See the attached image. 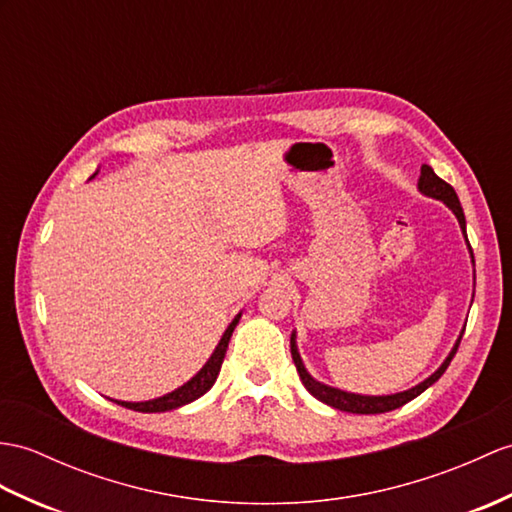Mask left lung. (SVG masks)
<instances>
[{"instance_id":"left-lung-1","label":"left lung","mask_w":512,"mask_h":512,"mask_svg":"<svg viewBox=\"0 0 512 512\" xmlns=\"http://www.w3.org/2000/svg\"><path fill=\"white\" fill-rule=\"evenodd\" d=\"M419 189H421V192H423L425 196H432V198H436V200H443L445 205L456 213V218H458V222H460V229H462V233H465V237H467L465 213H462L460 200H458V196H456V192H454V187H451L449 183H445L441 176H436L434 170L430 168V165H423V168H421ZM469 251H471V246H469ZM471 257H473V253H471ZM462 334H465V331H462ZM462 334H460V338H458V342H456V347L451 349V353L447 355V360L441 364V368H438V371H436L434 375L427 377L425 382H421L419 386H414V388H410V390H403V392H397V395H386V397L353 395V392H344V390H338V388H331V386H325V384L316 382V379L305 371L301 355H299V351H296V340H294L296 336H294V334H292V338H290V353H292V360H294L296 371H299V377H301L303 386H305L307 390H310L318 401H323V403H327V406L336 408V410H342V412H353V414H382V412H390V410H397V408H401V406H406L408 401H412L414 397H419L425 388H430L434 382H438V379H441V375L447 371L449 362L454 360V355H456V351H458V347H460Z\"/></svg>"}]
</instances>
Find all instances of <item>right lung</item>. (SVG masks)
<instances>
[{"label":"right lung","mask_w":512,"mask_h":512,"mask_svg":"<svg viewBox=\"0 0 512 512\" xmlns=\"http://www.w3.org/2000/svg\"><path fill=\"white\" fill-rule=\"evenodd\" d=\"M242 314H237L233 318V323L229 325V329L224 331L222 340L218 342L216 351L211 353L209 362L200 368V371L196 373V377L189 379L187 384H183L181 388H176L174 392H168V395H163L159 399H152V401H139V403H130V401H117L120 406L124 408H130V410H137V412H165V410H174V408H181L185 406V403L194 401L198 397L205 395V392L216 384V377L220 373V366L224 362V353H227V347H229V340H231V334L233 329L237 325V320H240Z\"/></svg>","instance_id":"obj_1"}]
</instances>
